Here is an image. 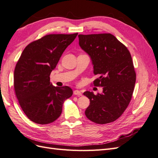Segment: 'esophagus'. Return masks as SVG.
<instances>
[{
	"label": "esophagus",
	"mask_w": 158,
	"mask_h": 158,
	"mask_svg": "<svg viewBox=\"0 0 158 158\" xmlns=\"http://www.w3.org/2000/svg\"><path fill=\"white\" fill-rule=\"evenodd\" d=\"M74 94L76 95H78V96H81V95H82V93H81V92L79 90H74Z\"/></svg>",
	"instance_id": "34e87169"
}]
</instances>
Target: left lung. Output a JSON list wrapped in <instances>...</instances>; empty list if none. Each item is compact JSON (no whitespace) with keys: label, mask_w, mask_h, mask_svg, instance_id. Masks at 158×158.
Masks as SVG:
<instances>
[{"label":"left lung","mask_w":158,"mask_h":158,"mask_svg":"<svg viewBox=\"0 0 158 158\" xmlns=\"http://www.w3.org/2000/svg\"><path fill=\"white\" fill-rule=\"evenodd\" d=\"M78 38L80 47L92 59L94 74L99 76L94 85L103 87L102 94L84 93L90 101L85 116L97 124L113 122L127 108L135 88L136 73L130 52L111 33L80 34Z\"/></svg>","instance_id":"obj_1"}]
</instances>
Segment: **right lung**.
I'll use <instances>...</instances> for the list:
<instances>
[{
    "label": "right lung",
    "instance_id": "add662e5",
    "mask_svg": "<svg viewBox=\"0 0 158 158\" xmlns=\"http://www.w3.org/2000/svg\"><path fill=\"white\" fill-rule=\"evenodd\" d=\"M77 35H47L23 49L14 70V88L22 109L31 121L40 125L54 122L64 102L73 95L69 86H53L50 74Z\"/></svg>",
    "mask_w": 158,
    "mask_h": 158
}]
</instances>
